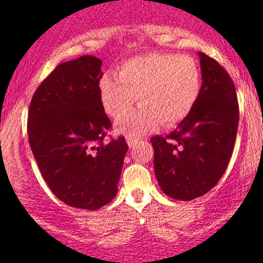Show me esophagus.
I'll list each match as a JSON object with an SVG mask.
<instances>
[{
  "mask_svg": "<svg viewBox=\"0 0 263 263\" xmlns=\"http://www.w3.org/2000/svg\"><path fill=\"white\" fill-rule=\"evenodd\" d=\"M139 137H134V136H127V144H128L129 147L135 146V144H136L137 141H139Z\"/></svg>",
  "mask_w": 263,
  "mask_h": 263,
  "instance_id": "obj_1",
  "label": "esophagus"
}]
</instances>
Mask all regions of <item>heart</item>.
Here are the masks:
<instances>
[{"mask_svg": "<svg viewBox=\"0 0 263 263\" xmlns=\"http://www.w3.org/2000/svg\"><path fill=\"white\" fill-rule=\"evenodd\" d=\"M201 90L198 63L191 55L148 53L121 65L118 78L105 76L99 84L100 100L112 118L134 108L139 97L142 108L117 123L118 131L142 134L161 126L174 127L192 112Z\"/></svg>", "mask_w": 263, "mask_h": 263, "instance_id": "1", "label": "heart"}]
</instances>
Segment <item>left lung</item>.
I'll return each mask as SVG.
<instances>
[{"label": "left lung", "instance_id": "left-lung-1", "mask_svg": "<svg viewBox=\"0 0 263 263\" xmlns=\"http://www.w3.org/2000/svg\"><path fill=\"white\" fill-rule=\"evenodd\" d=\"M202 86L192 112L168 136L151 137L154 171L166 196L190 201L208 193L229 164L239 122L234 82L198 52Z\"/></svg>", "mask_w": 263, "mask_h": 263}]
</instances>
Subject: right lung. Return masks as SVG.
I'll return each mask as SVG.
<instances>
[{"mask_svg": "<svg viewBox=\"0 0 263 263\" xmlns=\"http://www.w3.org/2000/svg\"><path fill=\"white\" fill-rule=\"evenodd\" d=\"M102 61L81 55L58 65L31 98L28 136L44 181L66 205L98 210L116 197L123 136L105 142L112 123L100 100Z\"/></svg>", "mask_w": 263, "mask_h": 263, "instance_id": "right-lung-1", "label": "right lung"}]
</instances>
